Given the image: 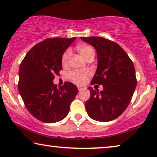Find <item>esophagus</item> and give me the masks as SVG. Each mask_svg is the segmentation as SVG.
Returning a JSON list of instances; mask_svg holds the SVG:
<instances>
[{"label": "esophagus", "mask_w": 157, "mask_h": 157, "mask_svg": "<svg viewBox=\"0 0 157 157\" xmlns=\"http://www.w3.org/2000/svg\"><path fill=\"white\" fill-rule=\"evenodd\" d=\"M77 88H78V90H79V91H81V90H85V89H86V87H85V86H77Z\"/></svg>", "instance_id": "obj_1"}]
</instances>
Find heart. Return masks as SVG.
Instances as JSON below:
<instances>
[{
	"instance_id": "1",
	"label": "heart",
	"mask_w": 157,
	"mask_h": 157,
	"mask_svg": "<svg viewBox=\"0 0 157 157\" xmlns=\"http://www.w3.org/2000/svg\"><path fill=\"white\" fill-rule=\"evenodd\" d=\"M77 49L80 52V54L86 60H88L90 57L95 56V51L93 48L90 45H79L77 47ZM71 51L70 49H67L62 55V63L63 65L68 64L69 59H70ZM90 76V73L88 71H80L74 70L71 71L69 74V78L75 83L78 84H83L88 80L89 77Z\"/></svg>"
}]
</instances>
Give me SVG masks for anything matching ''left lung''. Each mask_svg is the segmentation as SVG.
<instances>
[{
    "mask_svg": "<svg viewBox=\"0 0 157 157\" xmlns=\"http://www.w3.org/2000/svg\"><path fill=\"white\" fill-rule=\"evenodd\" d=\"M95 48L98 68L91 85H102L103 90L88 87L90 97L86 112L98 121H112L124 112L131 102L137 85L133 63L119 44L102 37H81Z\"/></svg>",
    "mask_w": 157,
    "mask_h": 157,
    "instance_id": "obj_1",
    "label": "left lung"
}]
</instances>
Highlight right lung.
I'll return each instance as SVG.
<instances>
[{
    "mask_svg": "<svg viewBox=\"0 0 157 157\" xmlns=\"http://www.w3.org/2000/svg\"><path fill=\"white\" fill-rule=\"evenodd\" d=\"M75 39L46 38L31 48L21 62L19 91L26 109L40 121L51 124L64 119L78 92L71 82L59 88L53 83L62 69V55Z\"/></svg>",
    "mask_w": 157,
    "mask_h": 157,
    "instance_id": "obj_1",
    "label": "right lung"
}]
</instances>
